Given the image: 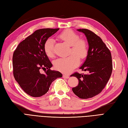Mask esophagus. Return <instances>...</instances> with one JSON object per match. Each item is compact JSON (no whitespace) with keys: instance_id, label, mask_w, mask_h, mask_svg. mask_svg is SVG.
Masks as SVG:
<instances>
[{"instance_id":"esophagus-1","label":"esophagus","mask_w":128,"mask_h":128,"mask_svg":"<svg viewBox=\"0 0 128 128\" xmlns=\"http://www.w3.org/2000/svg\"><path fill=\"white\" fill-rule=\"evenodd\" d=\"M63 77L65 79H68L70 78L69 76V75H67V74H64L63 75Z\"/></svg>"}]
</instances>
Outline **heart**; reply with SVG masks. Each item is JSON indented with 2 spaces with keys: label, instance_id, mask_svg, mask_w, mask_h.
Segmentation results:
<instances>
[{
  "label": "heart",
  "instance_id": "b5f03b06",
  "mask_svg": "<svg viewBox=\"0 0 128 128\" xmlns=\"http://www.w3.org/2000/svg\"><path fill=\"white\" fill-rule=\"evenodd\" d=\"M58 38L70 46V56L66 58L58 59L54 62L56 69L64 73H70L76 67L80 60L85 58L88 53L87 43L84 40L80 39L79 36L71 30H67L58 35ZM44 50L48 57H54V40L51 38L46 40Z\"/></svg>",
  "mask_w": 128,
  "mask_h": 128
}]
</instances>
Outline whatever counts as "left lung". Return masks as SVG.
Wrapping results in <instances>:
<instances>
[{"label":"left lung","instance_id":"8db88e82","mask_svg":"<svg viewBox=\"0 0 128 128\" xmlns=\"http://www.w3.org/2000/svg\"><path fill=\"white\" fill-rule=\"evenodd\" d=\"M77 30L85 34L88 44V55L79 69L88 73L71 75L79 80L72 91L80 98L88 99L100 93L106 85L112 71V57L110 50L96 34L86 29Z\"/></svg>","mask_w":128,"mask_h":128}]
</instances>
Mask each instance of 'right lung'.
I'll use <instances>...</instances> for the list:
<instances>
[{"label": "right lung", "mask_w": 128, "mask_h": 128, "mask_svg": "<svg viewBox=\"0 0 128 128\" xmlns=\"http://www.w3.org/2000/svg\"><path fill=\"white\" fill-rule=\"evenodd\" d=\"M58 30L47 28L35 31L21 42L14 52V78L30 96L39 97L45 94L52 82L62 76L60 72L50 70L52 64L44 50L46 40ZM40 69L46 70L44 74L40 72Z\"/></svg>", "instance_id": "1"}]
</instances>
